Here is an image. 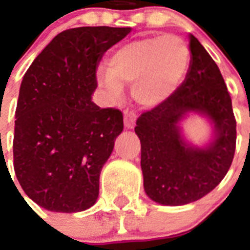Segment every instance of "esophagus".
Listing matches in <instances>:
<instances>
[{
  "instance_id": "34e87169",
  "label": "esophagus",
  "mask_w": 250,
  "mask_h": 250,
  "mask_svg": "<svg viewBox=\"0 0 250 250\" xmlns=\"http://www.w3.org/2000/svg\"><path fill=\"white\" fill-rule=\"evenodd\" d=\"M136 123V114L132 110H125V125L127 128H133Z\"/></svg>"
}]
</instances>
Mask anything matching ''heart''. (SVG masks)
<instances>
[{
    "label": "heart",
    "instance_id": "heart-1",
    "mask_svg": "<svg viewBox=\"0 0 250 250\" xmlns=\"http://www.w3.org/2000/svg\"><path fill=\"white\" fill-rule=\"evenodd\" d=\"M189 61V48L178 35L141 37L117 49L109 67L98 68L97 79L113 98L121 97L127 84L139 104L156 106L180 85Z\"/></svg>",
    "mask_w": 250,
    "mask_h": 250
}]
</instances>
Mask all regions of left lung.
<instances>
[{
	"label": "left lung",
	"instance_id": "obj_1",
	"mask_svg": "<svg viewBox=\"0 0 250 250\" xmlns=\"http://www.w3.org/2000/svg\"><path fill=\"white\" fill-rule=\"evenodd\" d=\"M190 62L174 93L145 111L135 132L141 143L144 189L162 205H186L211 192L225 178L236 148V119L225 79L200 41L190 35ZM205 113L214 125L206 148L188 147L177 125L187 112Z\"/></svg>",
	"mask_w": 250,
	"mask_h": 250
}]
</instances>
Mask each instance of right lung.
I'll list each match as a JSON object with an SVG mask.
<instances>
[{
  "label": "right lung",
  "mask_w": 250,
  "mask_h": 250,
  "mask_svg": "<svg viewBox=\"0 0 250 250\" xmlns=\"http://www.w3.org/2000/svg\"><path fill=\"white\" fill-rule=\"evenodd\" d=\"M131 28L78 27L58 33L23 76L15 110L14 170L44 209L83 211L98 197L100 174L123 131V114L92 102L97 67Z\"/></svg>",
  "instance_id": "obj_1"
}]
</instances>
